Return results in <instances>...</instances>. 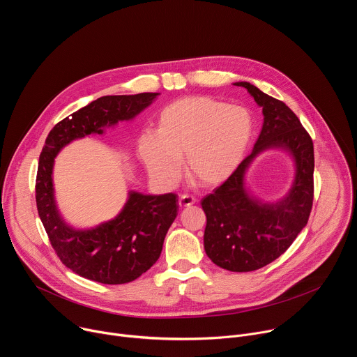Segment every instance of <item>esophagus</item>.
<instances>
[{
	"instance_id": "34e87169",
	"label": "esophagus",
	"mask_w": 357,
	"mask_h": 357,
	"mask_svg": "<svg viewBox=\"0 0 357 357\" xmlns=\"http://www.w3.org/2000/svg\"><path fill=\"white\" fill-rule=\"evenodd\" d=\"M195 202H196V200H195V197H193V196L182 195V196L179 197V208H189V206H192V205H193Z\"/></svg>"
}]
</instances>
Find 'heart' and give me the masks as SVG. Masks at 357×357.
<instances>
[{
    "label": "heart",
    "instance_id": "b5f03b06",
    "mask_svg": "<svg viewBox=\"0 0 357 357\" xmlns=\"http://www.w3.org/2000/svg\"><path fill=\"white\" fill-rule=\"evenodd\" d=\"M252 131V114L243 106L205 96L182 97L160 113L157 132L139 137L138 154L149 175L164 185L178 181L185 158L193 183L216 188L243 162Z\"/></svg>",
    "mask_w": 357,
    "mask_h": 357
}]
</instances>
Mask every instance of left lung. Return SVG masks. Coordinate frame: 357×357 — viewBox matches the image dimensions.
I'll list each match as a JSON object with an SVG mask.
<instances>
[{
  "label": "left lung",
  "instance_id": "obj_1",
  "mask_svg": "<svg viewBox=\"0 0 357 357\" xmlns=\"http://www.w3.org/2000/svg\"><path fill=\"white\" fill-rule=\"evenodd\" d=\"M263 109V128L251 154L213 193L202 199L206 215L203 245L219 267L245 273L259 270L292 244L307 226L314 200V144L298 117L282 101L248 82H237ZM285 151L294 164L289 192L277 201H263L246 185V174L266 150Z\"/></svg>",
  "mask_w": 357,
  "mask_h": 357
}]
</instances>
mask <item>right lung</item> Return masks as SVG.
Listing matches in <instances>:
<instances>
[{
	"instance_id": "right-lung-1",
	"label": "right lung",
	"mask_w": 357,
	"mask_h": 357,
	"mask_svg": "<svg viewBox=\"0 0 357 357\" xmlns=\"http://www.w3.org/2000/svg\"><path fill=\"white\" fill-rule=\"evenodd\" d=\"M160 93L103 96L58 123L46 137L36 175L40 222L61 261L75 274L101 284L137 280L157 263L168 229L178 215L174 193L130 190L121 211L110 220L79 229L62 216L54 185L55 158L76 139L103 135L121 121H132Z\"/></svg>"
}]
</instances>
